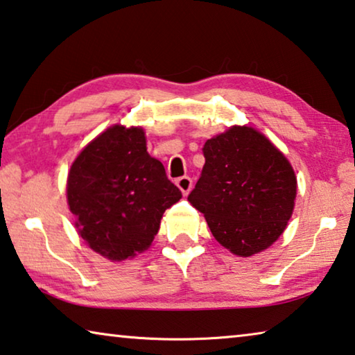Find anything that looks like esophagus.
<instances>
[{
    "instance_id": "esophagus-1",
    "label": "esophagus",
    "mask_w": 355,
    "mask_h": 355,
    "mask_svg": "<svg viewBox=\"0 0 355 355\" xmlns=\"http://www.w3.org/2000/svg\"><path fill=\"white\" fill-rule=\"evenodd\" d=\"M175 183H177V187L182 189L183 196H187L189 191H191V188H193V180H191L189 177H187V175L177 178Z\"/></svg>"
}]
</instances>
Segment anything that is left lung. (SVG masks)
Here are the masks:
<instances>
[{
	"instance_id": "8db88e82",
	"label": "left lung",
	"mask_w": 355,
	"mask_h": 355,
	"mask_svg": "<svg viewBox=\"0 0 355 355\" xmlns=\"http://www.w3.org/2000/svg\"><path fill=\"white\" fill-rule=\"evenodd\" d=\"M202 151L205 166L188 200L204 213L213 237L241 257L268 248L294 210L297 178L289 161L248 126H232Z\"/></svg>"
}]
</instances>
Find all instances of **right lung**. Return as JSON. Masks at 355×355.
<instances>
[{"instance_id": "right-lung-1", "label": "right lung", "mask_w": 355, "mask_h": 355, "mask_svg": "<svg viewBox=\"0 0 355 355\" xmlns=\"http://www.w3.org/2000/svg\"><path fill=\"white\" fill-rule=\"evenodd\" d=\"M66 189L80 237L110 261L147 250L162 213L182 199L164 166L148 155L142 129L121 125L82 150Z\"/></svg>"}]
</instances>
